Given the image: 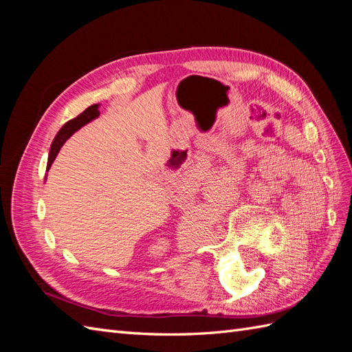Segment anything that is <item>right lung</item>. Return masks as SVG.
<instances>
[{
  "mask_svg": "<svg viewBox=\"0 0 352 352\" xmlns=\"http://www.w3.org/2000/svg\"><path fill=\"white\" fill-rule=\"evenodd\" d=\"M100 104H94V106L87 107L83 113H80L77 118L71 119V121L66 122L60 130H58V133L56 134L54 140H52L51 144V148H50V154H48V163H47V170L51 168L52 162H54V159L57 157L58 151H60V148L63 146V144L66 140H68L74 133H76L77 130H80L81 126L89 124L91 121H94L95 118L100 116Z\"/></svg>",
  "mask_w": 352,
  "mask_h": 352,
  "instance_id": "obj_1",
  "label": "right lung"
}]
</instances>
